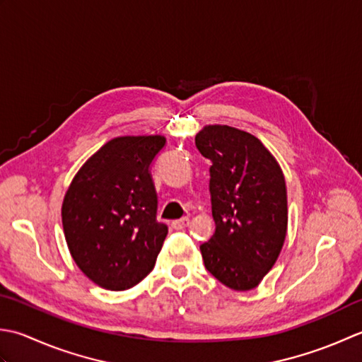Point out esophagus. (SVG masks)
<instances>
[{"label": "esophagus", "mask_w": 362, "mask_h": 362, "mask_svg": "<svg viewBox=\"0 0 362 362\" xmlns=\"http://www.w3.org/2000/svg\"><path fill=\"white\" fill-rule=\"evenodd\" d=\"M190 223V218L189 217H182L180 220H173L172 222V226L173 230H184V228H187Z\"/></svg>", "instance_id": "obj_1"}]
</instances>
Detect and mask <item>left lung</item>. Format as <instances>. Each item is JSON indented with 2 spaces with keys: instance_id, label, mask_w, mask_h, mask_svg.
<instances>
[{
  "instance_id": "1",
  "label": "left lung",
  "mask_w": 362,
  "mask_h": 362,
  "mask_svg": "<svg viewBox=\"0 0 362 362\" xmlns=\"http://www.w3.org/2000/svg\"><path fill=\"white\" fill-rule=\"evenodd\" d=\"M195 145L212 162L216 233L200 245L204 267L233 291H252L274 267L286 240L283 170L259 139L228 124L204 127Z\"/></svg>"
}]
</instances>
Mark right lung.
Returning <instances> with one entry per match:
<instances>
[{
  "label": "right lung",
  "mask_w": 362,
  "mask_h": 362,
  "mask_svg": "<svg viewBox=\"0 0 362 362\" xmlns=\"http://www.w3.org/2000/svg\"><path fill=\"white\" fill-rule=\"evenodd\" d=\"M164 145L159 134L109 140L65 192L62 226L70 255L103 289H129L156 262L168 230L156 222L150 165Z\"/></svg>",
  "instance_id": "add662e5"
}]
</instances>
